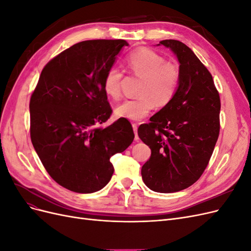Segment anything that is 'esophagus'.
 <instances>
[{
	"mask_svg": "<svg viewBox=\"0 0 251 251\" xmlns=\"http://www.w3.org/2000/svg\"><path fill=\"white\" fill-rule=\"evenodd\" d=\"M132 126H133L134 134H135V140H138V139H139V137H138V133H137V128H138V126H137V125H136V124H133V125H132Z\"/></svg>",
	"mask_w": 251,
	"mask_h": 251,
	"instance_id": "34e87169",
	"label": "esophagus"
}]
</instances>
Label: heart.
<instances>
[{
  "mask_svg": "<svg viewBox=\"0 0 251 251\" xmlns=\"http://www.w3.org/2000/svg\"><path fill=\"white\" fill-rule=\"evenodd\" d=\"M128 71L141 78L138 88L139 97L126 100L114 110L118 118L141 120L157 107L169 104L177 92L180 70L177 65L166 63L159 53L140 48L131 52L126 58ZM124 73L117 67H111L103 78V90L113 100L121 94L120 83Z\"/></svg>",
  "mask_w": 251,
  "mask_h": 251,
  "instance_id": "heart-1",
  "label": "heart"
}]
</instances>
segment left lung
I'll return each mask as SVG.
<instances>
[{
	"label": "left lung",
	"instance_id": "8db88e82",
	"mask_svg": "<svg viewBox=\"0 0 251 251\" xmlns=\"http://www.w3.org/2000/svg\"><path fill=\"white\" fill-rule=\"evenodd\" d=\"M177 56L180 81L169 104L138 128L151 154L142 180L157 193H176L193 185L206 169L220 132V96L211 74L191 48L176 40L158 46Z\"/></svg>",
	"mask_w": 251,
	"mask_h": 251
}]
</instances>
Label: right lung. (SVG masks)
<instances>
[{"label": "right lung", "mask_w": 251, "mask_h": 251, "mask_svg": "<svg viewBox=\"0 0 251 251\" xmlns=\"http://www.w3.org/2000/svg\"><path fill=\"white\" fill-rule=\"evenodd\" d=\"M128 44L92 40L73 45L45 66L30 98V137L51 178L79 194L100 191L114 173L110 158L134 140L126 119L109 126L103 78Z\"/></svg>", "instance_id": "add662e5"}]
</instances>
